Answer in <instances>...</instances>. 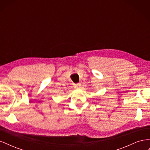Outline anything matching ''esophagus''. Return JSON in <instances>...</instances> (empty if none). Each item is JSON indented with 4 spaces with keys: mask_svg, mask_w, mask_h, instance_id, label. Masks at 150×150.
Segmentation results:
<instances>
[{
    "mask_svg": "<svg viewBox=\"0 0 150 150\" xmlns=\"http://www.w3.org/2000/svg\"><path fill=\"white\" fill-rule=\"evenodd\" d=\"M81 83H77V84H76L74 85V86H75V88H76V89H78V88H79L81 87Z\"/></svg>",
    "mask_w": 150,
    "mask_h": 150,
    "instance_id": "esophagus-1",
    "label": "esophagus"
}]
</instances>
